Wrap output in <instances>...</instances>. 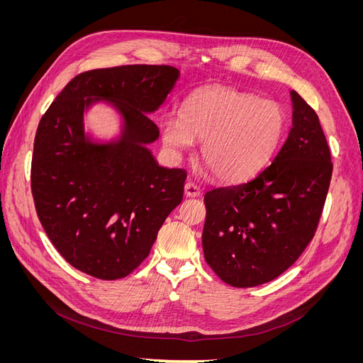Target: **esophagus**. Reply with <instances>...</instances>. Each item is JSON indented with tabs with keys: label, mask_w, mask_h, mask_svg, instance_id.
Returning a JSON list of instances; mask_svg holds the SVG:
<instances>
[{
	"label": "esophagus",
	"mask_w": 363,
	"mask_h": 363,
	"mask_svg": "<svg viewBox=\"0 0 363 363\" xmlns=\"http://www.w3.org/2000/svg\"><path fill=\"white\" fill-rule=\"evenodd\" d=\"M200 192H201L200 188L194 182H186L184 183V195L186 196H199Z\"/></svg>",
	"instance_id": "obj_1"
}]
</instances>
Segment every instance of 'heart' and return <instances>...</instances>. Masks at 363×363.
Returning <instances> with one entry per match:
<instances>
[{
	"instance_id": "heart-1",
	"label": "heart",
	"mask_w": 363,
	"mask_h": 363,
	"mask_svg": "<svg viewBox=\"0 0 363 363\" xmlns=\"http://www.w3.org/2000/svg\"><path fill=\"white\" fill-rule=\"evenodd\" d=\"M286 128V112L271 98L227 87H206L184 101L180 116L160 123L163 144L172 151L203 140L200 159L215 179L239 182L265 164Z\"/></svg>"
}]
</instances>
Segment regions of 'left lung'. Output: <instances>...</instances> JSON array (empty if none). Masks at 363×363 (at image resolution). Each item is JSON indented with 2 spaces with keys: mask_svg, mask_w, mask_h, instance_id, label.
Segmentation results:
<instances>
[{
  "mask_svg": "<svg viewBox=\"0 0 363 363\" xmlns=\"http://www.w3.org/2000/svg\"><path fill=\"white\" fill-rule=\"evenodd\" d=\"M292 128L255 177L207 191L203 251L224 283L251 288L292 267L315 236L333 163L320 118L295 91Z\"/></svg>",
  "mask_w": 363,
  "mask_h": 363,
  "instance_id": "left-lung-1",
  "label": "left lung"
}]
</instances>
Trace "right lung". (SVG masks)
Here are the masks:
<instances>
[{"mask_svg":"<svg viewBox=\"0 0 363 363\" xmlns=\"http://www.w3.org/2000/svg\"><path fill=\"white\" fill-rule=\"evenodd\" d=\"M179 79L169 65L86 71L42 115L31 157V194L47 236L69 265L101 280L133 272L183 199L186 171L159 167L145 144L159 138L155 112ZM94 97L114 103L125 135L116 145L84 138Z\"/></svg>","mask_w":363,"mask_h":363,"instance_id":"add662e5","label":"right lung"}]
</instances>
